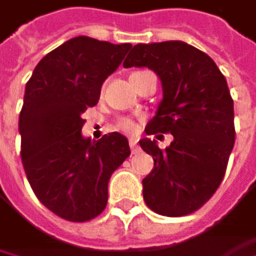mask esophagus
Wrapping results in <instances>:
<instances>
[{
    "label": "esophagus",
    "mask_w": 256,
    "mask_h": 256,
    "mask_svg": "<svg viewBox=\"0 0 256 256\" xmlns=\"http://www.w3.org/2000/svg\"><path fill=\"white\" fill-rule=\"evenodd\" d=\"M130 148H132V153H138V141H136V138H130Z\"/></svg>",
    "instance_id": "obj_1"
}]
</instances>
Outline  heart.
I'll return each instance as SVG.
<instances>
[{
  "label": "heart",
  "instance_id": "b5f03b06",
  "mask_svg": "<svg viewBox=\"0 0 256 256\" xmlns=\"http://www.w3.org/2000/svg\"><path fill=\"white\" fill-rule=\"evenodd\" d=\"M120 127L124 130V132H134L136 127H135V124L130 121V120H122L121 122H120Z\"/></svg>",
  "mask_w": 256,
  "mask_h": 256
}]
</instances>
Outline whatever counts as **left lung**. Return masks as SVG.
<instances>
[{"mask_svg": "<svg viewBox=\"0 0 256 256\" xmlns=\"http://www.w3.org/2000/svg\"><path fill=\"white\" fill-rule=\"evenodd\" d=\"M122 66L159 76L164 96L146 134L174 138L165 150L156 140L140 141L154 160L142 180L144 201L162 216L194 213L220 186L236 141L226 79L207 54L180 40L135 44Z\"/></svg>", "mask_w": 256, "mask_h": 256, "instance_id": "obj_1", "label": "left lung"}]
</instances>
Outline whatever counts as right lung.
Segmentation results:
<instances>
[{"label":"right lung","mask_w":256,"mask_h":256,"mask_svg":"<svg viewBox=\"0 0 256 256\" xmlns=\"http://www.w3.org/2000/svg\"><path fill=\"white\" fill-rule=\"evenodd\" d=\"M130 48L78 36L44 55L26 82L19 115L24 170L38 201L66 220L98 216L112 172L130 156L118 132L98 141L82 136V114Z\"/></svg>","instance_id":"1"}]
</instances>
